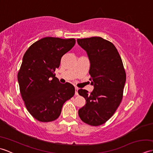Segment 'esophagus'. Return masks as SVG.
I'll use <instances>...</instances> for the list:
<instances>
[{
    "label": "esophagus",
    "mask_w": 153,
    "mask_h": 153,
    "mask_svg": "<svg viewBox=\"0 0 153 153\" xmlns=\"http://www.w3.org/2000/svg\"><path fill=\"white\" fill-rule=\"evenodd\" d=\"M78 90H79V88H77V87H76L75 88V95H78Z\"/></svg>",
    "instance_id": "34e87169"
}]
</instances>
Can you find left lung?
<instances>
[{
	"label": "left lung",
	"mask_w": 153,
	"mask_h": 153,
	"mask_svg": "<svg viewBox=\"0 0 153 153\" xmlns=\"http://www.w3.org/2000/svg\"><path fill=\"white\" fill-rule=\"evenodd\" d=\"M77 41L88 56L91 85L94 86L90 93L78 90L86 100L78 110L79 116L89 125H102L111 118L122 101L126 79L122 58L114 45L102 37L77 39Z\"/></svg>",
	"instance_id": "obj_1"
}]
</instances>
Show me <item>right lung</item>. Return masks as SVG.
<instances>
[{
	"mask_svg": "<svg viewBox=\"0 0 153 153\" xmlns=\"http://www.w3.org/2000/svg\"><path fill=\"white\" fill-rule=\"evenodd\" d=\"M75 44L74 39L45 37L31 45L23 56L18 74L19 90L28 112L38 121L57 119L64 103L74 95V85L60 83L54 72Z\"/></svg>",
	"mask_w": 153,
	"mask_h": 153,
	"instance_id": "obj_1",
	"label": "right lung"
}]
</instances>
